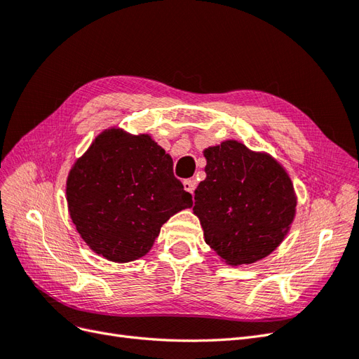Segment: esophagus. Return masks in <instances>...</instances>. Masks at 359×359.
Listing matches in <instances>:
<instances>
[{"mask_svg": "<svg viewBox=\"0 0 359 359\" xmlns=\"http://www.w3.org/2000/svg\"><path fill=\"white\" fill-rule=\"evenodd\" d=\"M184 189H186L189 193H191L193 194V191H194V189H196V180H184Z\"/></svg>", "mask_w": 359, "mask_h": 359, "instance_id": "obj_1", "label": "esophagus"}]
</instances>
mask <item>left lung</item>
<instances>
[{
    "label": "left lung",
    "mask_w": 359,
    "mask_h": 359,
    "mask_svg": "<svg viewBox=\"0 0 359 359\" xmlns=\"http://www.w3.org/2000/svg\"><path fill=\"white\" fill-rule=\"evenodd\" d=\"M203 156L206 178L194 190L193 212L205 243L233 266L273 253L295 217L297 198L286 170L236 140L205 149Z\"/></svg>",
    "instance_id": "obj_1"
}]
</instances>
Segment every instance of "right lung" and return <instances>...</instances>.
<instances>
[{"mask_svg":"<svg viewBox=\"0 0 359 359\" xmlns=\"http://www.w3.org/2000/svg\"><path fill=\"white\" fill-rule=\"evenodd\" d=\"M172 158L148 135L104 130L67 178L70 217L93 252L112 262L145 256L170 215L193 205Z\"/></svg>","mask_w":359,"mask_h":359,"instance_id":"obj_1","label":"right lung"}]
</instances>
